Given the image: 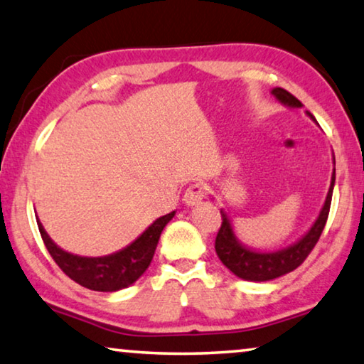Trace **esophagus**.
<instances>
[{
  "label": "esophagus",
  "instance_id": "34e87169",
  "mask_svg": "<svg viewBox=\"0 0 364 364\" xmlns=\"http://www.w3.org/2000/svg\"><path fill=\"white\" fill-rule=\"evenodd\" d=\"M204 198H205V184L204 183H194L186 189L183 200H184V204H188V205H196Z\"/></svg>",
  "mask_w": 364,
  "mask_h": 364
}]
</instances>
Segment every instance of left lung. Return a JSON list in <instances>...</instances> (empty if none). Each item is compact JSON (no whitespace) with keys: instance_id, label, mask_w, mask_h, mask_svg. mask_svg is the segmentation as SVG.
<instances>
[{"instance_id":"8db88e82","label":"left lung","mask_w":364,"mask_h":364,"mask_svg":"<svg viewBox=\"0 0 364 364\" xmlns=\"http://www.w3.org/2000/svg\"><path fill=\"white\" fill-rule=\"evenodd\" d=\"M276 100L281 105L289 107V109H299L302 107V102L297 97L287 93L283 88H273L271 90ZM306 114L317 124L316 117L311 112ZM333 165H335V156H333ZM333 184H335V168L332 173V181H330V188L325 198V203L322 205L321 213H318L317 219L311 225L306 234H304L299 240L292 243V245L286 248H279V250L273 252H259L255 248L247 247L245 243L238 240L235 235L234 225L229 214L224 209H220L222 215V225L219 229V234L215 237V253L220 258V262L229 268L232 273L238 278L245 281H255V283H263V281H271L279 278V276L291 273L294 271L299 264L307 258V255L312 252V248L316 247V243L327 222L330 203H332V194H333Z\"/></svg>"}]
</instances>
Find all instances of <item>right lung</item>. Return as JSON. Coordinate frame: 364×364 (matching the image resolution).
<instances>
[{"label": "right lung", "mask_w": 364, "mask_h": 364, "mask_svg": "<svg viewBox=\"0 0 364 364\" xmlns=\"http://www.w3.org/2000/svg\"><path fill=\"white\" fill-rule=\"evenodd\" d=\"M173 217H175V210L159 217L132 243L106 257H80V255L65 252L48 237L39 217L36 219L48 253L68 278L91 291L116 292L134 284L145 273L159 245L161 230Z\"/></svg>", "instance_id": "right-lung-1"}]
</instances>
